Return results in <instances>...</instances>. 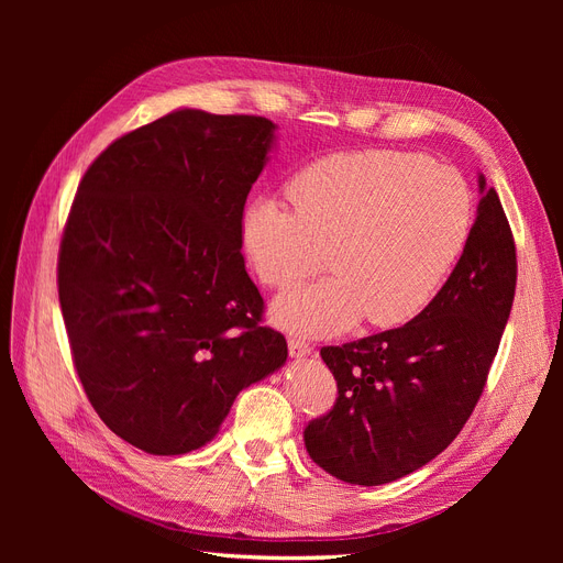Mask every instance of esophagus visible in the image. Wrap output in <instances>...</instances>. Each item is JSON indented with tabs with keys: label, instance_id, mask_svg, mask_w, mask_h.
<instances>
[{
	"label": "esophagus",
	"instance_id": "34e87169",
	"mask_svg": "<svg viewBox=\"0 0 563 563\" xmlns=\"http://www.w3.org/2000/svg\"><path fill=\"white\" fill-rule=\"evenodd\" d=\"M287 344H289V356L297 358V361H303L312 353V346L301 338H289Z\"/></svg>",
	"mask_w": 563,
	"mask_h": 563
}]
</instances>
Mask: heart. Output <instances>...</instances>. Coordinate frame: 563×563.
I'll list each match as a JSON object with an SVG mask.
<instances>
[{
  "mask_svg": "<svg viewBox=\"0 0 563 563\" xmlns=\"http://www.w3.org/2000/svg\"><path fill=\"white\" fill-rule=\"evenodd\" d=\"M287 194L294 212L269 196L246 207L242 249L274 289L314 274L329 251L335 276L274 303L278 327L303 335L342 333L365 314L378 329L416 319L450 276L472 221L461 173L418 153L323 157Z\"/></svg>",
  "mask_w": 563,
  "mask_h": 563,
  "instance_id": "obj_1",
  "label": "heart"
}]
</instances>
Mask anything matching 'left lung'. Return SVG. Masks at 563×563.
<instances>
[{
	"mask_svg": "<svg viewBox=\"0 0 563 563\" xmlns=\"http://www.w3.org/2000/svg\"><path fill=\"white\" fill-rule=\"evenodd\" d=\"M479 194L461 260L416 319L321 349L338 401L306 427L303 440L310 459L335 479L358 486L401 479L445 450L475 410L518 274L507 214L482 173Z\"/></svg>",
	"mask_w": 563,
	"mask_h": 563,
	"instance_id": "1",
	"label": "left lung"
}]
</instances>
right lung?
<instances>
[{"mask_svg": "<svg viewBox=\"0 0 563 563\" xmlns=\"http://www.w3.org/2000/svg\"><path fill=\"white\" fill-rule=\"evenodd\" d=\"M276 130L175 109L113 141L79 183L58 253L73 361L100 420L147 454L202 448L236 395L287 361L242 255Z\"/></svg>", "mask_w": 563, "mask_h": 563, "instance_id": "1", "label": "right lung"}]
</instances>
